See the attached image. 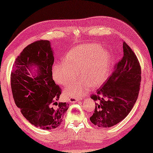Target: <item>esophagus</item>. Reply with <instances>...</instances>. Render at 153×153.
<instances>
[{"label": "esophagus", "mask_w": 153, "mask_h": 153, "mask_svg": "<svg viewBox=\"0 0 153 153\" xmlns=\"http://www.w3.org/2000/svg\"><path fill=\"white\" fill-rule=\"evenodd\" d=\"M69 101L71 103H75L77 102V101H79V99H76V98H71V99H69Z\"/></svg>", "instance_id": "obj_1"}]
</instances>
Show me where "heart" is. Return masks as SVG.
Segmentation results:
<instances>
[{"instance_id":"1","label":"heart","mask_w":153,"mask_h":153,"mask_svg":"<svg viewBox=\"0 0 153 153\" xmlns=\"http://www.w3.org/2000/svg\"><path fill=\"white\" fill-rule=\"evenodd\" d=\"M109 52L99 44L78 45L66 54L64 63L54 65L53 78L61 85H67L75 80L78 73L80 79L65 89L66 96L80 98L90 87L96 88L105 82L109 73Z\"/></svg>"}]
</instances>
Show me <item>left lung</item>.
Segmentation results:
<instances>
[{"label": "left lung", "instance_id": "obj_1", "mask_svg": "<svg viewBox=\"0 0 153 153\" xmlns=\"http://www.w3.org/2000/svg\"><path fill=\"white\" fill-rule=\"evenodd\" d=\"M123 57L102 86L91 95L95 110L91 122L99 127H113L131 111L137 99L141 67L131 49L123 42Z\"/></svg>", "mask_w": 153, "mask_h": 153}]
</instances>
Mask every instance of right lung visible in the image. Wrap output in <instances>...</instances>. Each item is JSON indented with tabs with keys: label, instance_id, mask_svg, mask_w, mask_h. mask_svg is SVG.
Segmentation results:
<instances>
[{
	"label": "right lung",
	"instance_id": "add662e5",
	"mask_svg": "<svg viewBox=\"0 0 153 153\" xmlns=\"http://www.w3.org/2000/svg\"><path fill=\"white\" fill-rule=\"evenodd\" d=\"M54 60L50 42L36 41L17 57L10 75L16 105L31 124L42 129L58 127L69 107L57 102L62 91L52 79ZM34 67L36 73L31 74Z\"/></svg>",
	"mask_w": 153,
	"mask_h": 153
}]
</instances>
